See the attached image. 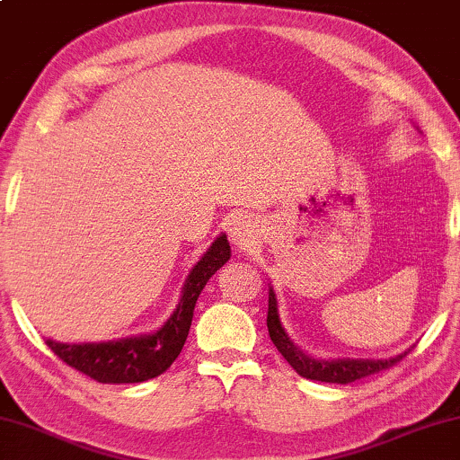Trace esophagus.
Returning a JSON list of instances; mask_svg holds the SVG:
<instances>
[{"label":"esophagus","instance_id":"1","mask_svg":"<svg viewBox=\"0 0 460 460\" xmlns=\"http://www.w3.org/2000/svg\"><path fill=\"white\" fill-rule=\"evenodd\" d=\"M260 225L252 217H239L231 225V243L239 250H250L256 245Z\"/></svg>","mask_w":460,"mask_h":460}]
</instances>
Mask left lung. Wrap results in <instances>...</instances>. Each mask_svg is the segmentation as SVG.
<instances>
[{"label":"left lung","instance_id":"obj_1","mask_svg":"<svg viewBox=\"0 0 460 460\" xmlns=\"http://www.w3.org/2000/svg\"><path fill=\"white\" fill-rule=\"evenodd\" d=\"M269 334L274 342V347L279 349V353L289 361V366L296 369L299 376H304L307 380H318V382H331V384H351L359 378H366L369 374L380 372V369L393 367L394 363H399L405 355L411 351H402L394 358L386 359H353V358H339V359H320L312 358L289 339V334L285 332V326L280 324L279 316V301L277 293L270 287L269 289Z\"/></svg>","mask_w":460,"mask_h":460}]
</instances>
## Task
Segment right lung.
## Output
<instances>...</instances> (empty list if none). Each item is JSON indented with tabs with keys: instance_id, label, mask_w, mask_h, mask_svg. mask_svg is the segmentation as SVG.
<instances>
[{
	"instance_id": "obj_1",
	"label": "right lung",
	"mask_w": 460,
	"mask_h": 460,
	"mask_svg": "<svg viewBox=\"0 0 460 460\" xmlns=\"http://www.w3.org/2000/svg\"><path fill=\"white\" fill-rule=\"evenodd\" d=\"M229 258L231 245L227 235L221 233L191 266L173 314L155 332L101 342H58L47 339V347L67 366L102 384H134L156 378L181 353L194 318L196 301L208 279L223 264H227Z\"/></svg>"
}]
</instances>
